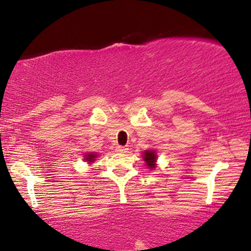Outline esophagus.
I'll use <instances>...</instances> for the list:
<instances>
[{"label":"esophagus","instance_id":"obj_1","mask_svg":"<svg viewBox=\"0 0 251 251\" xmlns=\"http://www.w3.org/2000/svg\"><path fill=\"white\" fill-rule=\"evenodd\" d=\"M126 151H128V149H126V147H125V146H118V147H116V152H119V153H126Z\"/></svg>","mask_w":251,"mask_h":251}]
</instances>
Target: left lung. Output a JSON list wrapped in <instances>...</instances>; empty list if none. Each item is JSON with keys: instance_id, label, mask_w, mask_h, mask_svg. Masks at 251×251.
I'll return each instance as SVG.
<instances>
[{"instance_id": "8db88e82", "label": "left lung", "mask_w": 251, "mask_h": 251, "mask_svg": "<svg viewBox=\"0 0 251 251\" xmlns=\"http://www.w3.org/2000/svg\"><path fill=\"white\" fill-rule=\"evenodd\" d=\"M143 157L144 161L146 162V166L150 168V169H154L156 167V153L155 151L150 150V151H145L143 153Z\"/></svg>"}]
</instances>
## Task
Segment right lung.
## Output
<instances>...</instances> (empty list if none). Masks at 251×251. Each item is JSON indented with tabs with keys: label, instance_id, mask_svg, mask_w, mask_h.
<instances>
[{
	"label": "right lung",
	"instance_id": "right-lung-1",
	"mask_svg": "<svg viewBox=\"0 0 251 251\" xmlns=\"http://www.w3.org/2000/svg\"><path fill=\"white\" fill-rule=\"evenodd\" d=\"M96 157H97V154L96 153H87L84 155V160L89 163H92V162H95Z\"/></svg>",
	"mask_w": 251,
	"mask_h": 251
}]
</instances>
